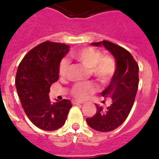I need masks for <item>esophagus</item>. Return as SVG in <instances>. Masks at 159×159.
<instances>
[{
    "label": "esophagus",
    "instance_id": "34e87169",
    "mask_svg": "<svg viewBox=\"0 0 159 159\" xmlns=\"http://www.w3.org/2000/svg\"><path fill=\"white\" fill-rule=\"evenodd\" d=\"M83 102H80L77 100H73L72 101V104H83Z\"/></svg>",
    "mask_w": 159,
    "mask_h": 159
}]
</instances>
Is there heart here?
Returning <instances> with one entry per match:
<instances>
[{"instance_id":"b5f03b06","label":"heart","mask_w":159,"mask_h":159,"mask_svg":"<svg viewBox=\"0 0 159 159\" xmlns=\"http://www.w3.org/2000/svg\"><path fill=\"white\" fill-rule=\"evenodd\" d=\"M72 57L91 70L92 74L102 83L108 82L116 70V64L109 56H102L100 51L86 48L72 54ZM68 61L62 60L59 66L60 76H64L67 71ZM96 91V86L92 83H78L73 86L71 94L79 100L86 99Z\"/></svg>"}]
</instances>
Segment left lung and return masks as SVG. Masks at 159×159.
Returning a JSON list of instances; mask_svg holds the SVG:
<instances>
[{
	"label": "left lung",
	"mask_w": 159,
	"mask_h": 159,
	"mask_svg": "<svg viewBox=\"0 0 159 159\" xmlns=\"http://www.w3.org/2000/svg\"><path fill=\"white\" fill-rule=\"evenodd\" d=\"M91 44L103 46L116 59V68L111 82L101 93L103 98H111L112 103L106 109L96 104L94 116L86 120L93 130L107 132L123 124L130 114L138 89L139 67L130 53L116 43L104 40Z\"/></svg>",
	"instance_id": "1"
}]
</instances>
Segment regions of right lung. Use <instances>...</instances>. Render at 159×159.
Wrapping results in <instances>:
<instances>
[{"label": "right lung", "mask_w": 159, "mask_h": 159, "mask_svg": "<svg viewBox=\"0 0 159 159\" xmlns=\"http://www.w3.org/2000/svg\"><path fill=\"white\" fill-rule=\"evenodd\" d=\"M70 50L65 43L46 41L32 49L17 68L16 89L22 106L33 124L56 130L65 124L72 106L69 99L51 102L50 86L59 79V66Z\"/></svg>", "instance_id": "1"}]
</instances>
